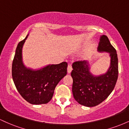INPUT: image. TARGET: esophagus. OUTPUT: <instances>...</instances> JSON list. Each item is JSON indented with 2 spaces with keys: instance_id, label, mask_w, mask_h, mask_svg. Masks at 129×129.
<instances>
[{
  "instance_id": "1",
  "label": "esophagus",
  "mask_w": 129,
  "mask_h": 129,
  "mask_svg": "<svg viewBox=\"0 0 129 129\" xmlns=\"http://www.w3.org/2000/svg\"><path fill=\"white\" fill-rule=\"evenodd\" d=\"M72 64L71 63H69V65H68V67H67V72L69 73H71V72H72Z\"/></svg>"
}]
</instances>
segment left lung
I'll list each match as a JSON object with an SVG mask.
<instances>
[{
	"instance_id": "1",
	"label": "left lung",
	"mask_w": 129,
	"mask_h": 129,
	"mask_svg": "<svg viewBox=\"0 0 129 129\" xmlns=\"http://www.w3.org/2000/svg\"><path fill=\"white\" fill-rule=\"evenodd\" d=\"M98 51L110 53V67L106 74L93 76L89 72L88 62L76 61L72 65V91L74 98L81 105L94 107L104 101L112 93L118 76V60L116 51L107 36L101 37Z\"/></svg>"
}]
</instances>
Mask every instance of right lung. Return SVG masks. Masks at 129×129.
Here are the masks:
<instances>
[{
    "mask_svg": "<svg viewBox=\"0 0 129 129\" xmlns=\"http://www.w3.org/2000/svg\"><path fill=\"white\" fill-rule=\"evenodd\" d=\"M27 36L17 45L13 60L12 77L17 91L32 104H47L52 98L59 82L67 75L66 62L49 65L39 70L26 69L22 60V48Z\"/></svg>",
    "mask_w": 129,
    "mask_h": 129,
    "instance_id": "obj_1",
    "label": "right lung"
}]
</instances>
